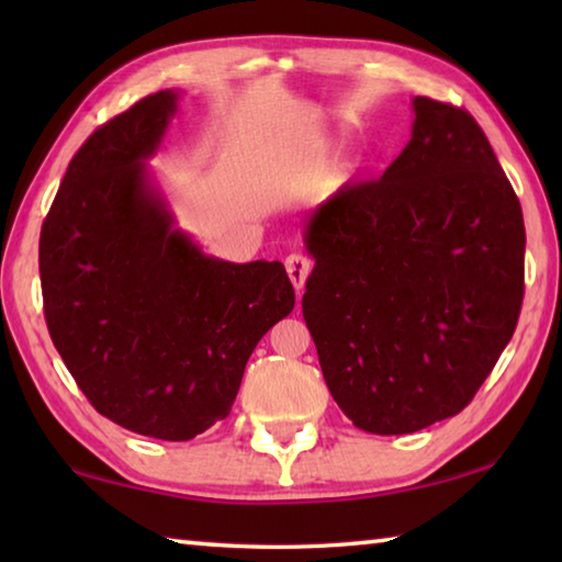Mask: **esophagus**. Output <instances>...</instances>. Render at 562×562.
Segmentation results:
<instances>
[{
  "label": "esophagus",
  "instance_id": "obj_1",
  "mask_svg": "<svg viewBox=\"0 0 562 562\" xmlns=\"http://www.w3.org/2000/svg\"><path fill=\"white\" fill-rule=\"evenodd\" d=\"M284 268H288V274H290V280L294 284V290H297V294H300L302 288H304V280H307V274L312 270V262L304 258V255L294 252V255H290L288 260H284Z\"/></svg>",
  "mask_w": 562,
  "mask_h": 562
}]
</instances>
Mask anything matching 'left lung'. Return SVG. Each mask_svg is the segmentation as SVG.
<instances>
[{
  "label": "left lung",
  "instance_id": "8db88e82",
  "mask_svg": "<svg viewBox=\"0 0 562 562\" xmlns=\"http://www.w3.org/2000/svg\"><path fill=\"white\" fill-rule=\"evenodd\" d=\"M412 140L384 176L310 215L302 315L351 424L414 434L471 402L513 337L526 227L469 111L412 101Z\"/></svg>",
  "mask_w": 562,
  "mask_h": 562
}]
</instances>
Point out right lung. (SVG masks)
I'll list each match as a JSON object with an SVG mask.
<instances>
[{
    "mask_svg": "<svg viewBox=\"0 0 562 562\" xmlns=\"http://www.w3.org/2000/svg\"><path fill=\"white\" fill-rule=\"evenodd\" d=\"M180 91L133 103L66 168L40 237L44 317L66 369L123 429L188 441L231 414L252 349L294 307L282 262H225L176 225L146 160Z\"/></svg>",
    "mask_w": 562,
    "mask_h": 562,
    "instance_id": "obj_1",
    "label": "right lung"
}]
</instances>
